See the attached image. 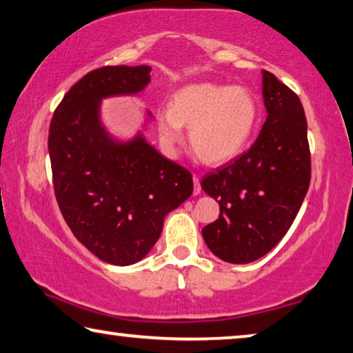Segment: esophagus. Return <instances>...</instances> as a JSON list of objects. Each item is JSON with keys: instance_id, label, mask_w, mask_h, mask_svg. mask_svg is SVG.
Segmentation results:
<instances>
[{"instance_id": "34e87169", "label": "esophagus", "mask_w": 353, "mask_h": 353, "mask_svg": "<svg viewBox=\"0 0 353 353\" xmlns=\"http://www.w3.org/2000/svg\"><path fill=\"white\" fill-rule=\"evenodd\" d=\"M193 183H194L193 193L194 194H199L201 193V183H199V177L196 174H193Z\"/></svg>"}]
</instances>
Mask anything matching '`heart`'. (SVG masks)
Masks as SVG:
<instances>
[{
	"instance_id": "1",
	"label": "heart",
	"mask_w": 353,
	"mask_h": 353,
	"mask_svg": "<svg viewBox=\"0 0 353 353\" xmlns=\"http://www.w3.org/2000/svg\"><path fill=\"white\" fill-rule=\"evenodd\" d=\"M257 117V102L247 88L198 83L174 94L159 125L170 143L181 141L182 125L188 127L190 146L198 159L221 165L245 149Z\"/></svg>"
}]
</instances>
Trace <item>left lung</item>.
I'll return each instance as SVG.
<instances>
[{"instance_id": "obj_1", "label": "left lung", "mask_w": 353, "mask_h": 353, "mask_svg": "<svg viewBox=\"0 0 353 353\" xmlns=\"http://www.w3.org/2000/svg\"><path fill=\"white\" fill-rule=\"evenodd\" d=\"M267 121L247 152L201 181L220 204L203 228L207 247L221 261L248 264L267 254L297 216L311 181V152L303 105L292 89L262 72Z\"/></svg>"}]
</instances>
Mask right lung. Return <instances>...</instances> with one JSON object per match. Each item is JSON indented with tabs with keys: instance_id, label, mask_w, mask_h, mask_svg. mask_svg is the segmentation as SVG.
Returning a JSON list of instances; mask_svg holds the SVG:
<instances>
[{
	"instance_id": "1",
	"label": "right lung",
	"mask_w": 353,
	"mask_h": 353,
	"mask_svg": "<svg viewBox=\"0 0 353 353\" xmlns=\"http://www.w3.org/2000/svg\"><path fill=\"white\" fill-rule=\"evenodd\" d=\"M149 65H105L89 72L56 106L48 152L54 196L67 226L113 265H130L159 240L166 214L193 193L187 168L168 160L141 137L114 143L99 119L100 99L137 94Z\"/></svg>"
}]
</instances>
